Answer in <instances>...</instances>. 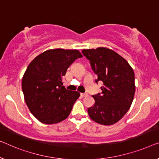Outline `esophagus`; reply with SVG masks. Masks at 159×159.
Here are the masks:
<instances>
[{"label": "esophagus", "mask_w": 159, "mask_h": 159, "mask_svg": "<svg viewBox=\"0 0 159 159\" xmlns=\"http://www.w3.org/2000/svg\"><path fill=\"white\" fill-rule=\"evenodd\" d=\"M88 94L86 93H80V96L81 97H85V96H87Z\"/></svg>", "instance_id": "34e87169"}]
</instances>
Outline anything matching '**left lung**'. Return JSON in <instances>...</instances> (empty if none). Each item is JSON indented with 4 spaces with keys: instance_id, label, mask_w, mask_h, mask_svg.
<instances>
[{
    "instance_id": "8db88e82",
    "label": "left lung",
    "mask_w": 159,
    "mask_h": 159,
    "mask_svg": "<svg viewBox=\"0 0 159 159\" xmlns=\"http://www.w3.org/2000/svg\"><path fill=\"white\" fill-rule=\"evenodd\" d=\"M96 75L102 81L101 93L93 95L94 105L88 108L90 118L98 124L112 125L121 119L131 107L135 94V75L126 60L113 50L100 47L84 49Z\"/></svg>"
}]
</instances>
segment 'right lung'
<instances>
[{
	"mask_svg": "<svg viewBox=\"0 0 159 159\" xmlns=\"http://www.w3.org/2000/svg\"><path fill=\"white\" fill-rule=\"evenodd\" d=\"M83 56L78 50L51 49L33 60L23 75L22 90L33 115L45 124H57L69 116L80 93L63 86L68 68Z\"/></svg>",
	"mask_w": 159,
	"mask_h": 159,
	"instance_id": "add662e5",
	"label": "right lung"
}]
</instances>
